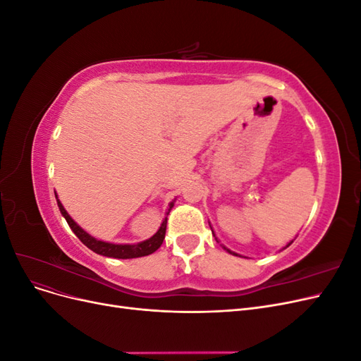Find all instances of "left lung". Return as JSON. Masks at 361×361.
Masks as SVG:
<instances>
[{"label": "left lung", "instance_id": "8db88e82", "mask_svg": "<svg viewBox=\"0 0 361 361\" xmlns=\"http://www.w3.org/2000/svg\"><path fill=\"white\" fill-rule=\"evenodd\" d=\"M292 243H293V241H290V243H289V244H288V245H286V247H289V245H290V244H292ZM224 248H226V247H224ZM226 250H227V248H226ZM227 251H228V253H231V255H235V256H238V255H236V253H233V251H231V250H227Z\"/></svg>", "mask_w": 361, "mask_h": 361}]
</instances>
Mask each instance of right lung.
Returning a JSON list of instances; mask_svg holds the SVG:
<instances>
[{"label": "right lung", "instance_id": "obj_1", "mask_svg": "<svg viewBox=\"0 0 361 361\" xmlns=\"http://www.w3.org/2000/svg\"><path fill=\"white\" fill-rule=\"evenodd\" d=\"M56 199H57V204L60 207V212L64 218H66V221H68L69 227L72 228V232L80 238V241L85 247H89L92 251H94V253H97V255H102V256H106V257H116V259L143 257V256H149V255L154 253V251H157L161 247L164 238H166L167 216H166V220L162 221L161 227L158 228V232L152 238L146 239V241H143V243H138V244H111V243L99 241V239H96V238L90 236L87 232H84L82 228L72 220L71 215L66 212V209H64L57 195H56ZM173 204L174 203L171 202L169 211H167V215L171 211Z\"/></svg>", "mask_w": 361, "mask_h": 361}]
</instances>
